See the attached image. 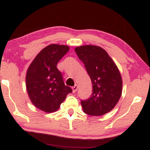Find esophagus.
Instances as JSON below:
<instances>
[{"label":"esophagus","instance_id":"34e87169","mask_svg":"<svg viewBox=\"0 0 150 150\" xmlns=\"http://www.w3.org/2000/svg\"><path fill=\"white\" fill-rule=\"evenodd\" d=\"M72 89H73V93L76 92L77 90V85H75V86H73V87H72Z\"/></svg>","mask_w":150,"mask_h":150}]
</instances>
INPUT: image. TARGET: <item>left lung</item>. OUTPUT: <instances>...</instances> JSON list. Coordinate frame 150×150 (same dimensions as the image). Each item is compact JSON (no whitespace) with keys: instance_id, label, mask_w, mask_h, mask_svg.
<instances>
[{"instance_id":"left-lung-1","label":"left lung","mask_w":150,"mask_h":150,"mask_svg":"<svg viewBox=\"0 0 150 150\" xmlns=\"http://www.w3.org/2000/svg\"><path fill=\"white\" fill-rule=\"evenodd\" d=\"M75 51L85 64L92 83L91 97L81 101L83 111L90 116L108 113L121 97L123 81L118 67L100 46H80Z\"/></svg>"}]
</instances>
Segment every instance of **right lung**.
Returning a JSON list of instances; mask_svg holds the SVG:
<instances>
[{
	"label": "right lung",
	"instance_id": "add662e5",
	"mask_svg": "<svg viewBox=\"0 0 150 150\" xmlns=\"http://www.w3.org/2000/svg\"><path fill=\"white\" fill-rule=\"evenodd\" d=\"M65 45L50 44L43 49L31 63L26 74V88L31 102L46 113L56 111L68 94L62 73L57 68L58 61L69 51Z\"/></svg>",
	"mask_w": 150,
	"mask_h": 150
}]
</instances>
